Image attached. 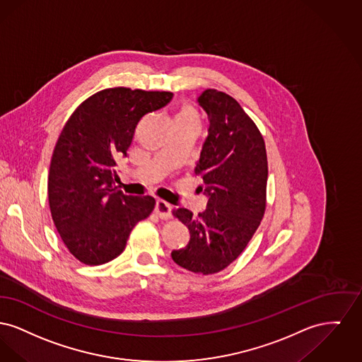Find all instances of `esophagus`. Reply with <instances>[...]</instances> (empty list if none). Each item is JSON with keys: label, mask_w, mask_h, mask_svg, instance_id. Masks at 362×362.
I'll list each match as a JSON object with an SVG mask.
<instances>
[{"label": "esophagus", "mask_w": 362, "mask_h": 362, "mask_svg": "<svg viewBox=\"0 0 362 362\" xmlns=\"http://www.w3.org/2000/svg\"><path fill=\"white\" fill-rule=\"evenodd\" d=\"M155 214L160 219H169L172 216V206L163 200H158L155 204Z\"/></svg>", "instance_id": "esophagus-1"}]
</instances>
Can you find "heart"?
Segmentation results:
<instances>
[{"mask_svg": "<svg viewBox=\"0 0 362 362\" xmlns=\"http://www.w3.org/2000/svg\"><path fill=\"white\" fill-rule=\"evenodd\" d=\"M177 118H182V119H194V121H199L197 119V115L196 112L190 107V106H184L180 113L177 115Z\"/></svg>", "mask_w": 362, "mask_h": 362, "instance_id": "obj_1", "label": "heart"}]
</instances>
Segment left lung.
I'll return each mask as SVG.
<instances>
[{"label":"left lung","mask_w":362,"mask_h":362,"mask_svg":"<svg viewBox=\"0 0 362 362\" xmlns=\"http://www.w3.org/2000/svg\"><path fill=\"white\" fill-rule=\"evenodd\" d=\"M209 115V136L194 173L209 196L197 215L177 209L173 215L189 230L188 245L173 250L182 268L209 275L225 269L247 247L266 211L264 139L252 118L231 96L206 90L197 98Z\"/></svg>","instance_id":"8db88e82"}]
</instances>
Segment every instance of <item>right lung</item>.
<instances>
[{"label":"right lung","instance_id":"obj_1","mask_svg":"<svg viewBox=\"0 0 362 362\" xmlns=\"http://www.w3.org/2000/svg\"><path fill=\"white\" fill-rule=\"evenodd\" d=\"M172 98L169 91L106 88L86 99L62 128L47 194L61 240L78 262H112L124 252L136 223L153 212V197L115 187V162L127 156L139 121Z\"/></svg>","mask_w":362,"mask_h":362}]
</instances>
